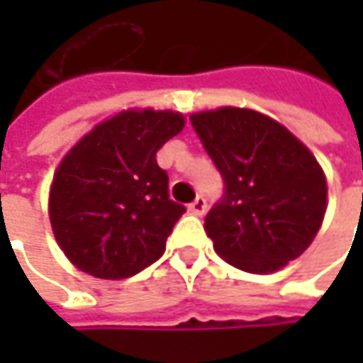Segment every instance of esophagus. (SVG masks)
<instances>
[{"instance_id": "obj_1", "label": "esophagus", "mask_w": 363, "mask_h": 363, "mask_svg": "<svg viewBox=\"0 0 363 363\" xmlns=\"http://www.w3.org/2000/svg\"><path fill=\"white\" fill-rule=\"evenodd\" d=\"M189 210L193 212V214H197V216H201L206 210H208V203H206V199L201 197V195H197L191 203H189Z\"/></svg>"}]
</instances>
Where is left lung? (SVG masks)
Segmentation results:
<instances>
[{"label": "left lung", "mask_w": 363, "mask_h": 363, "mask_svg": "<svg viewBox=\"0 0 363 363\" xmlns=\"http://www.w3.org/2000/svg\"><path fill=\"white\" fill-rule=\"evenodd\" d=\"M225 182L206 214L214 250L248 273H273L309 248L326 212V177L281 123L250 109L189 117Z\"/></svg>", "instance_id": "left-lung-1"}]
</instances>
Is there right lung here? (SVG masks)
Returning a JSON list of instances; mask_svg holds the SVG:
<instances>
[{"label": "right lung", "instance_id": "1", "mask_svg": "<svg viewBox=\"0 0 363 363\" xmlns=\"http://www.w3.org/2000/svg\"><path fill=\"white\" fill-rule=\"evenodd\" d=\"M182 125L174 111H123L67 153L50 189V223L77 269L123 279L164 254L184 206L170 199L157 151Z\"/></svg>", "mask_w": 363, "mask_h": 363}]
</instances>
